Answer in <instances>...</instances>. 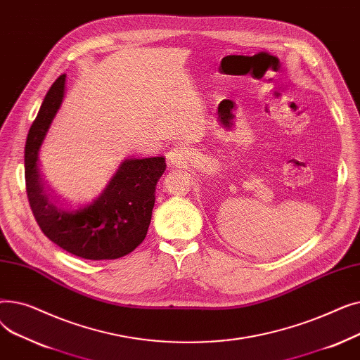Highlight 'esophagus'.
Listing matches in <instances>:
<instances>
[{"label":"esophagus","mask_w":360,"mask_h":360,"mask_svg":"<svg viewBox=\"0 0 360 360\" xmlns=\"http://www.w3.org/2000/svg\"><path fill=\"white\" fill-rule=\"evenodd\" d=\"M167 160L170 165H181L186 160V151L184 147H175L167 153Z\"/></svg>","instance_id":"esophagus-1"}]
</instances>
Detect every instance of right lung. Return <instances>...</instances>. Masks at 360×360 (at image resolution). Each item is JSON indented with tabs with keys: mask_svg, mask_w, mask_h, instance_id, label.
<instances>
[{
	"mask_svg": "<svg viewBox=\"0 0 360 360\" xmlns=\"http://www.w3.org/2000/svg\"><path fill=\"white\" fill-rule=\"evenodd\" d=\"M65 77L48 90L33 121L25 147L26 191L41 231L64 251L84 259H117L144 240L155 207L156 184L163 175V156L125 159L101 195L82 207H65L46 193L39 169V151L61 108Z\"/></svg>",
	"mask_w": 360,
	"mask_h": 360,
	"instance_id": "add662e5",
	"label": "right lung"
}]
</instances>
